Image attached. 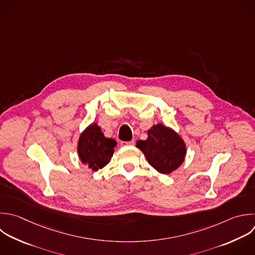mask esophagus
<instances>
[{
	"mask_svg": "<svg viewBox=\"0 0 255 255\" xmlns=\"http://www.w3.org/2000/svg\"><path fill=\"white\" fill-rule=\"evenodd\" d=\"M134 144V140H130V141H121V145L122 146H129V145H133Z\"/></svg>",
	"mask_w": 255,
	"mask_h": 255,
	"instance_id": "1",
	"label": "esophagus"
}]
</instances>
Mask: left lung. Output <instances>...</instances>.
<instances>
[{
	"label": "left lung",
	"mask_w": 255,
	"mask_h": 255,
	"mask_svg": "<svg viewBox=\"0 0 255 255\" xmlns=\"http://www.w3.org/2000/svg\"><path fill=\"white\" fill-rule=\"evenodd\" d=\"M135 145L143 152L148 163L162 174L177 169L186 155V144L182 137L173 128L161 124L153 125L147 130V138L137 140Z\"/></svg>",
	"instance_id": "8db88e82"
}]
</instances>
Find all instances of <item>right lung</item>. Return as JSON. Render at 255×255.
Returning a JSON list of instances; mask_svg holds the SVG:
<instances>
[{
	"instance_id": "right-lung-1",
	"label": "right lung",
	"mask_w": 255,
	"mask_h": 255,
	"mask_svg": "<svg viewBox=\"0 0 255 255\" xmlns=\"http://www.w3.org/2000/svg\"><path fill=\"white\" fill-rule=\"evenodd\" d=\"M116 145L115 139L106 137L101 127L92 123L80 134L77 150L80 160L96 171L111 161Z\"/></svg>"
}]
</instances>
